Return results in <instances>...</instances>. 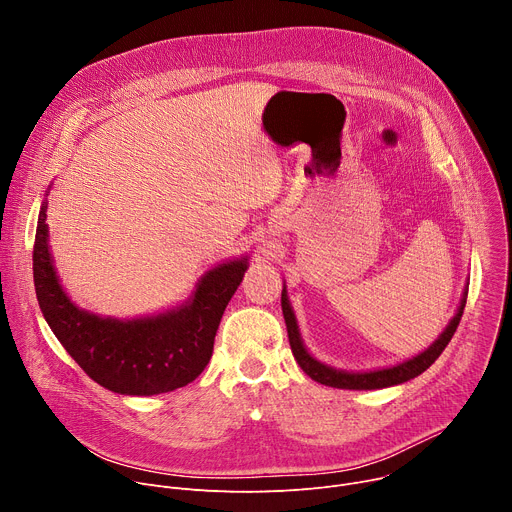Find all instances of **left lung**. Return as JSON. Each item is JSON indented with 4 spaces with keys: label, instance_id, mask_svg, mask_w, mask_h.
I'll use <instances>...</instances> for the list:
<instances>
[{
    "label": "left lung",
    "instance_id": "1",
    "mask_svg": "<svg viewBox=\"0 0 512 512\" xmlns=\"http://www.w3.org/2000/svg\"><path fill=\"white\" fill-rule=\"evenodd\" d=\"M466 298H468V281H466L464 294H462V300H460V306H458L454 318L444 328V332L437 336L423 352H419V354H415V356H411L403 362H397V364H393V367H383V369H375V371H358V373L334 369V367H330V364L320 362L316 356H312L308 352V348L302 340V334H300V326H298L294 308H291V304H289L285 283H283V291H281V310H283V318H285V326H287L291 352H294L302 371L310 379H314L320 385L334 387V389L373 391V389H385V387L407 383V381L419 377L423 371H427L431 364L437 360V356H440L446 350L448 342L452 340V336H454V332H456V328L462 320V314H464V308H466Z\"/></svg>",
    "mask_w": 512,
    "mask_h": 512
}]
</instances>
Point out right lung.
<instances>
[{"mask_svg":"<svg viewBox=\"0 0 512 512\" xmlns=\"http://www.w3.org/2000/svg\"><path fill=\"white\" fill-rule=\"evenodd\" d=\"M46 208L48 200L38 214L34 285L44 320L66 352L95 383L119 395L150 397L192 383L212 356L218 324L243 281L249 257L210 267L180 306L131 320L99 316L72 302L58 279Z\"/></svg>","mask_w":512,"mask_h":512,"instance_id":"right-lung-1","label":"right lung"}]
</instances>
